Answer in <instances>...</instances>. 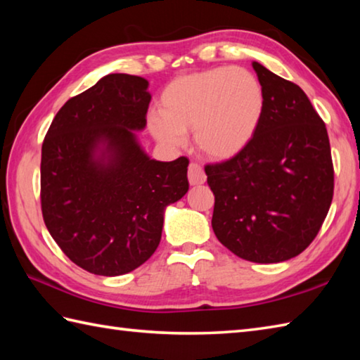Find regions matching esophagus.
Listing matches in <instances>:
<instances>
[{
	"instance_id": "obj_1",
	"label": "esophagus",
	"mask_w": 360,
	"mask_h": 360,
	"mask_svg": "<svg viewBox=\"0 0 360 360\" xmlns=\"http://www.w3.org/2000/svg\"><path fill=\"white\" fill-rule=\"evenodd\" d=\"M188 182L190 186H200L205 182V173L200 164H190L188 167Z\"/></svg>"
}]
</instances>
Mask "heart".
I'll return each instance as SVG.
<instances>
[{
    "instance_id": "b5f03b06",
    "label": "heart",
    "mask_w": 360,
    "mask_h": 360,
    "mask_svg": "<svg viewBox=\"0 0 360 360\" xmlns=\"http://www.w3.org/2000/svg\"><path fill=\"white\" fill-rule=\"evenodd\" d=\"M160 111L150 117L158 141L179 147L186 133L195 129L202 155L226 160L254 139L264 112V93L249 71L215 68L173 80L162 96Z\"/></svg>"
}]
</instances>
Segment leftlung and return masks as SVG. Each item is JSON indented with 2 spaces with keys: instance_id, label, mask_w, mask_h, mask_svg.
Returning <instances> with one entry per match:
<instances>
[{
  "instance_id": "obj_1",
  "label": "left lung",
  "mask_w": 360,
  "mask_h": 360,
  "mask_svg": "<svg viewBox=\"0 0 360 360\" xmlns=\"http://www.w3.org/2000/svg\"><path fill=\"white\" fill-rule=\"evenodd\" d=\"M252 66L264 112L246 148L204 167L215 195L212 227L236 257L280 263L302 254L328 215L334 193L331 147L303 89L263 65Z\"/></svg>"
}]
</instances>
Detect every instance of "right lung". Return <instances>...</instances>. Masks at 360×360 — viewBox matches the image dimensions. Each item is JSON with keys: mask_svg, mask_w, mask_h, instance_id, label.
<instances>
[{"mask_svg": "<svg viewBox=\"0 0 360 360\" xmlns=\"http://www.w3.org/2000/svg\"><path fill=\"white\" fill-rule=\"evenodd\" d=\"M148 82L108 74L70 98L41 147V212L63 254L91 274L134 271L159 246L167 205L188 190V159H150Z\"/></svg>", "mask_w": 360, "mask_h": 360, "instance_id": "right-lung-1", "label": "right lung"}]
</instances>
